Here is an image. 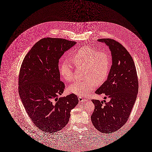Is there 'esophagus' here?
Masks as SVG:
<instances>
[{"instance_id":"obj_1","label":"esophagus","mask_w":152,"mask_h":152,"mask_svg":"<svg viewBox=\"0 0 152 152\" xmlns=\"http://www.w3.org/2000/svg\"><path fill=\"white\" fill-rule=\"evenodd\" d=\"M79 100L80 102H83V103L87 101V100L85 99H84V98H81V97H79Z\"/></svg>"}]
</instances>
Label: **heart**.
I'll return each instance as SVG.
<instances>
[{
    "label": "heart",
    "instance_id": "obj_1",
    "mask_svg": "<svg viewBox=\"0 0 152 152\" xmlns=\"http://www.w3.org/2000/svg\"><path fill=\"white\" fill-rule=\"evenodd\" d=\"M71 61L76 66L85 68L84 76L86 79L75 81L67 88L69 93L80 96H87L94 89L96 83L102 84L110 69V57L108 54L104 52H98L91 48L80 49L71 57ZM59 73L66 81L73 79L72 67L67 62L60 64Z\"/></svg>",
    "mask_w": 152,
    "mask_h": 152
}]
</instances>
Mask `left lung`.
<instances>
[{
	"label": "left lung",
	"instance_id": "obj_1",
	"mask_svg": "<svg viewBox=\"0 0 152 152\" xmlns=\"http://www.w3.org/2000/svg\"><path fill=\"white\" fill-rule=\"evenodd\" d=\"M98 41L109 47L112 64L107 80L95 93L104 94V98L108 97L110 101L91 100L95 109L91 119L96 130L110 134L120 129L128 120L137 97L138 80L135 63L125 48L111 39Z\"/></svg>",
	"mask_w": 152,
	"mask_h": 152
}]
</instances>
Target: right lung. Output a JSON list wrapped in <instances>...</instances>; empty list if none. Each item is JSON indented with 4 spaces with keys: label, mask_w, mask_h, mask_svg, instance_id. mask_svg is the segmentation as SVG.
Segmentation results:
<instances>
[{
    "label": "right lung",
    "mask_w": 152,
    "mask_h": 152,
    "mask_svg": "<svg viewBox=\"0 0 152 152\" xmlns=\"http://www.w3.org/2000/svg\"><path fill=\"white\" fill-rule=\"evenodd\" d=\"M76 42L59 38H43L32 47L21 65L18 91L27 113L42 131L54 133L67 124L71 110L79 103L74 94H63L59 59Z\"/></svg>",
    "instance_id": "right-lung-1"
}]
</instances>
